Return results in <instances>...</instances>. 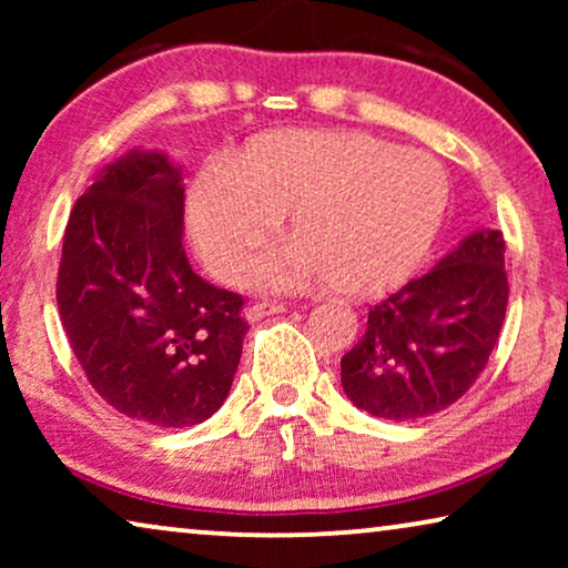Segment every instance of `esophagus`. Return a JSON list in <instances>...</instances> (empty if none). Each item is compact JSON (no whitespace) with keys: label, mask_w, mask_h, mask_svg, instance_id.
<instances>
[{"label":"esophagus","mask_w":568,"mask_h":568,"mask_svg":"<svg viewBox=\"0 0 568 568\" xmlns=\"http://www.w3.org/2000/svg\"><path fill=\"white\" fill-rule=\"evenodd\" d=\"M278 313H286L284 302H253V305L245 310V317L253 323V321H261V317H266V315H278Z\"/></svg>","instance_id":"1"}]
</instances>
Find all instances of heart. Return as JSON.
<instances>
[{
    "mask_svg": "<svg viewBox=\"0 0 568 568\" xmlns=\"http://www.w3.org/2000/svg\"><path fill=\"white\" fill-rule=\"evenodd\" d=\"M447 204V175L429 154L364 131L284 129L201 168L185 227L209 271L235 284L290 212L297 240L261 258L255 282L278 292L331 282L377 297L416 274Z\"/></svg>",
    "mask_w": 568,
    "mask_h": 568,
    "instance_id": "heart-1",
    "label": "heart"
}]
</instances>
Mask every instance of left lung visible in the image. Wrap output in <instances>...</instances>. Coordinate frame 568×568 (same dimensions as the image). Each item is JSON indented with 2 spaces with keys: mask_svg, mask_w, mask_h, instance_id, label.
I'll return each instance as SVG.
<instances>
[{
  "mask_svg": "<svg viewBox=\"0 0 568 568\" xmlns=\"http://www.w3.org/2000/svg\"><path fill=\"white\" fill-rule=\"evenodd\" d=\"M507 302L501 232L476 230L369 310L367 331L341 359L344 393L387 422L439 414L484 372Z\"/></svg>",
  "mask_w": 568,
  "mask_h": 568,
  "instance_id": "8db88e82",
  "label": "left lung"
}]
</instances>
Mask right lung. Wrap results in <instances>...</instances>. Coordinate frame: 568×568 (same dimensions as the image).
Here are the masks:
<instances>
[{
	"mask_svg": "<svg viewBox=\"0 0 568 568\" xmlns=\"http://www.w3.org/2000/svg\"><path fill=\"white\" fill-rule=\"evenodd\" d=\"M181 181L162 152L105 165L69 214L57 278L84 377L119 414L162 429L222 406L247 331L243 297L193 274Z\"/></svg>",
	"mask_w": 568,
	"mask_h": 568,
	"instance_id": "obj_1",
	"label": "right lung"
}]
</instances>
